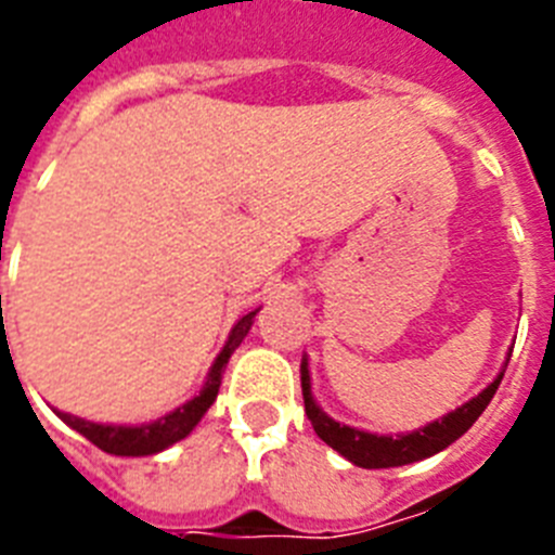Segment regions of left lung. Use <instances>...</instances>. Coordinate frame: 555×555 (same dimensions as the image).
Here are the masks:
<instances>
[{
  "instance_id": "left-lung-1",
  "label": "left lung",
  "mask_w": 555,
  "mask_h": 555,
  "mask_svg": "<svg viewBox=\"0 0 555 555\" xmlns=\"http://www.w3.org/2000/svg\"><path fill=\"white\" fill-rule=\"evenodd\" d=\"M302 400H306V414L311 420L313 430L320 436L322 442L331 444L333 450L345 455L347 461L358 464L364 469H384V467H403V464H411V461H423L428 455L439 453L448 444H453L459 436L467 434L473 428V423L483 414V409L489 405V400L498 391L500 380H503V372L498 375L492 386L480 391L475 400H469L467 405L455 409L453 414L442 416L430 423L428 428L414 430V434L405 436H375L364 434V430L347 428V425L333 423L325 411H320V405L313 403L311 397V377H308V364L302 361Z\"/></svg>"
}]
</instances>
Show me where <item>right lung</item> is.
Masks as SVG:
<instances>
[{"instance_id":"add662e5","label":"right lung","mask_w":555,"mask_h":555,"mask_svg":"<svg viewBox=\"0 0 555 555\" xmlns=\"http://www.w3.org/2000/svg\"><path fill=\"white\" fill-rule=\"evenodd\" d=\"M253 317L255 311L235 322L228 345H224V350L219 352V358L214 361V366H210L205 389L199 391L194 400H189L185 405H180V409H175L171 414H166L164 420H158V423L141 425V428H121V425L86 423V420H77V416L72 414H61V411H57V416H61L68 428H75L77 434L86 436L88 442L96 444V448L105 450V453L111 455H152L158 453V450L169 448V444L180 442V439H185V436L194 430V425L203 420V414L210 409V403L217 400L224 364H228V358L233 356L235 347L242 345L244 336H247L249 325H253Z\"/></svg>"}]
</instances>
